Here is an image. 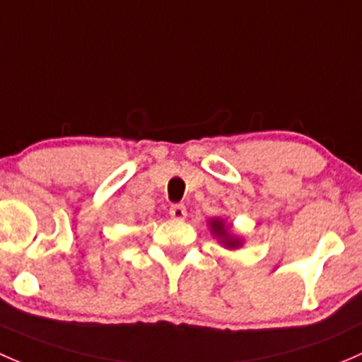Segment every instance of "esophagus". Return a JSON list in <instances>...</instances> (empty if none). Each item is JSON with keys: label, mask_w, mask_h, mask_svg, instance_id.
Returning a JSON list of instances; mask_svg holds the SVG:
<instances>
[{"label": "esophagus", "mask_w": 362, "mask_h": 362, "mask_svg": "<svg viewBox=\"0 0 362 362\" xmlns=\"http://www.w3.org/2000/svg\"><path fill=\"white\" fill-rule=\"evenodd\" d=\"M169 214L170 218L176 219V221H181V219L186 218V207L182 206V204H176V206L169 209Z\"/></svg>", "instance_id": "1"}]
</instances>
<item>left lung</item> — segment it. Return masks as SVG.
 Instances as JSON below:
<instances>
[{
	"instance_id": "8db88e82",
	"label": "left lung",
	"mask_w": 362,
	"mask_h": 362,
	"mask_svg": "<svg viewBox=\"0 0 362 362\" xmlns=\"http://www.w3.org/2000/svg\"><path fill=\"white\" fill-rule=\"evenodd\" d=\"M209 228H211L212 235L218 237V240L221 242V244L225 245V247L237 249V247H240V245H242L240 238L230 233V228L225 225V221H223V219L212 218L211 221H209Z\"/></svg>"
}]
</instances>
